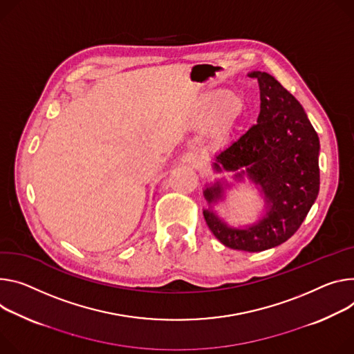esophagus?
<instances>
[{"label": "esophagus", "mask_w": 354, "mask_h": 354, "mask_svg": "<svg viewBox=\"0 0 354 354\" xmlns=\"http://www.w3.org/2000/svg\"><path fill=\"white\" fill-rule=\"evenodd\" d=\"M182 160H183V162H186V164L196 165V164L199 162V158H198L196 153H194V152H186V153H183Z\"/></svg>", "instance_id": "34e87169"}]
</instances>
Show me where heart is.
I'll return each mask as SVG.
<instances>
[{"mask_svg": "<svg viewBox=\"0 0 354 354\" xmlns=\"http://www.w3.org/2000/svg\"><path fill=\"white\" fill-rule=\"evenodd\" d=\"M239 97L232 91H217L203 102V109L207 114L221 118V121L229 122L239 113Z\"/></svg>", "mask_w": 354, "mask_h": 354, "instance_id": "heart-1", "label": "heart"}]
</instances>
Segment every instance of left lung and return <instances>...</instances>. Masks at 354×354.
I'll return each mask as SVG.
<instances>
[{"label": "left lung", "instance_id": "obj_1", "mask_svg": "<svg viewBox=\"0 0 354 354\" xmlns=\"http://www.w3.org/2000/svg\"><path fill=\"white\" fill-rule=\"evenodd\" d=\"M250 77L260 84L257 124L216 156L214 169H245L247 176L266 194L268 212L248 229L227 227L212 210H205L203 216L220 243L233 250L257 252L291 239L316 201L320 182L319 138L299 102L278 80L266 72H252ZM221 194L218 182L205 189L209 203Z\"/></svg>", "mask_w": 354, "mask_h": 354}]
</instances>
